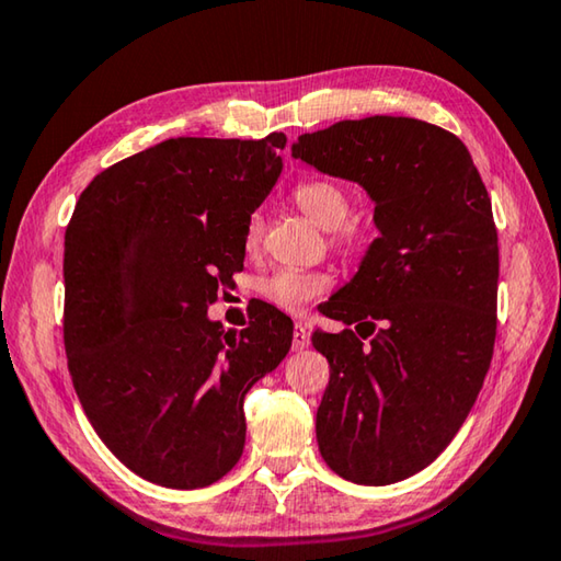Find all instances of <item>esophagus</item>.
<instances>
[{"label": "esophagus", "instance_id": "1", "mask_svg": "<svg viewBox=\"0 0 561 561\" xmlns=\"http://www.w3.org/2000/svg\"><path fill=\"white\" fill-rule=\"evenodd\" d=\"M309 344H311V336H309L307 327H304V324H297V327H294L291 348H294V351H304V348H309Z\"/></svg>", "mask_w": 561, "mask_h": 561}]
</instances>
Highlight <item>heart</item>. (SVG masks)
<instances>
[{"instance_id":"obj_1","label":"heart","mask_w":561,"mask_h":561,"mask_svg":"<svg viewBox=\"0 0 561 561\" xmlns=\"http://www.w3.org/2000/svg\"><path fill=\"white\" fill-rule=\"evenodd\" d=\"M294 203L299 210L317 222L321 230H339L344 227L351 213V201L344 187H339L331 180H304L294 187ZM264 222L260 215H252L244 230V247L247 252H254L262 242ZM351 242V234H346ZM331 277L321 270H301V267H282L272 272L270 277L260 282V294L274 307L284 311H301L311 301L319 299L329 289Z\"/></svg>"}]
</instances>
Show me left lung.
Listing matches in <instances>:
<instances>
[{
    "label": "left lung",
    "mask_w": 561,
    "mask_h": 561,
    "mask_svg": "<svg viewBox=\"0 0 561 561\" xmlns=\"http://www.w3.org/2000/svg\"><path fill=\"white\" fill-rule=\"evenodd\" d=\"M291 156L376 205L378 237L324 307L346 329L311 344L331 368L321 458L356 485H391L448 448L490 368L500 250L488 190L458 136L405 116L304 133Z\"/></svg>",
    "instance_id": "left-lung-1"
}]
</instances>
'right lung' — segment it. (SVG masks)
I'll list each match as a JSON object with an SVG mask.
<instances>
[{"instance_id": "add662e5", "label": "right lung", "mask_w": 561, "mask_h": 561, "mask_svg": "<svg viewBox=\"0 0 561 561\" xmlns=\"http://www.w3.org/2000/svg\"><path fill=\"white\" fill-rule=\"evenodd\" d=\"M284 133L168 138L83 190L64 242V344L83 413L140 478L207 488L244 448V396L294 324L257 307L240 334L207 317L282 173Z\"/></svg>"}]
</instances>
